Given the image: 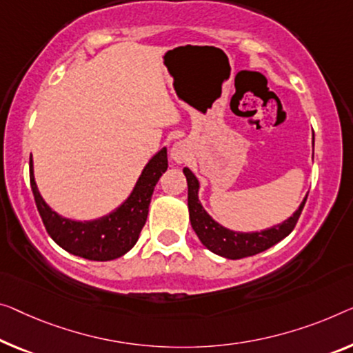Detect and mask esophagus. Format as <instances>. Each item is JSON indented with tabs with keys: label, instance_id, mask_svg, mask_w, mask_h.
<instances>
[{
	"label": "esophagus",
	"instance_id": "1",
	"mask_svg": "<svg viewBox=\"0 0 353 353\" xmlns=\"http://www.w3.org/2000/svg\"><path fill=\"white\" fill-rule=\"evenodd\" d=\"M172 159H174L176 161L183 160V150H182L181 144H176L174 147H172Z\"/></svg>",
	"mask_w": 353,
	"mask_h": 353
}]
</instances>
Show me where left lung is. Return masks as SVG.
Wrapping results in <instances>:
<instances>
[{"label": "left lung", "mask_w": 353, "mask_h": 353, "mask_svg": "<svg viewBox=\"0 0 353 353\" xmlns=\"http://www.w3.org/2000/svg\"><path fill=\"white\" fill-rule=\"evenodd\" d=\"M183 174L187 177L188 185V214H190L192 228L194 230L199 241L210 252L230 260H239L245 259V256L256 255L277 244L283 238H287L293 231L294 225H296L307 199L306 194V198L299 204L296 212L281 225H276V227L263 231H256V233H238V231L223 228L222 225H219L210 217L206 210L203 209L201 203L198 199V179L194 177V174L188 168H183Z\"/></svg>", "instance_id": "1"}]
</instances>
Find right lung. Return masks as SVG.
Segmentation results:
<instances>
[{"mask_svg": "<svg viewBox=\"0 0 353 353\" xmlns=\"http://www.w3.org/2000/svg\"><path fill=\"white\" fill-rule=\"evenodd\" d=\"M168 170V154L163 149L152 157L143 174L139 176L133 192L106 217L92 222H76L65 219L47 206L38 192L33 174V160L30 159V183L33 190L36 208L39 210L42 223L52 239L61 249L72 255L93 261H108L125 255L136 244L139 233L145 225L149 204L154 188Z\"/></svg>", "mask_w": 353, "mask_h": 353, "instance_id": "1", "label": "right lung"}]
</instances>
